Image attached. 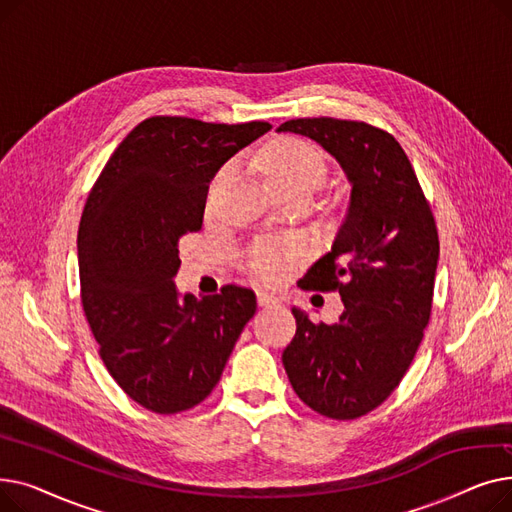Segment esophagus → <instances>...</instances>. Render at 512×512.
<instances>
[{"instance_id":"esophagus-1","label":"esophagus","mask_w":512,"mask_h":512,"mask_svg":"<svg viewBox=\"0 0 512 512\" xmlns=\"http://www.w3.org/2000/svg\"><path fill=\"white\" fill-rule=\"evenodd\" d=\"M257 303L261 307H274L280 303V299L276 297L274 292H267V290H257Z\"/></svg>"}]
</instances>
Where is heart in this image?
<instances>
[{"label": "heart", "instance_id": "b5f03b06", "mask_svg": "<svg viewBox=\"0 0 512 512\" xmlns=\"http://www.w3.org/2000/svg\"><path fill=\"white\" fill-rule=\"evenodd\" d=\"M261 174L270 188H315L326 176V159L313 145L299 139H282L272 143L261 153L259 159ZM230 168H224V178ZM297 257V247L292 242L284 245H259L247 259L249 270L261 280H280L290 270L292 259Z\"/></svg>", "mask_w": 512, "mask_h": 512}]
</instances>
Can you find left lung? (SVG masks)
<instances>
[{
    "label": "left lung",
    "mask_w": 512,
    "mask_h": 512,
    "mask_svg": "<svg viewBox=\"0 0 512 512\" xmlns=\"http://www.w3.org/2000/svg\"><path fill=\"white\" fill-rule=\"evenodd\" d=\"M278 132L319 143L351 182L332 251L299 282L305 290H338L344 311L328 326L294 307L297 334L282 363L307 407L338 421L357 419L394 392L423 340L440 255L436 220L390 132L336 118L288 120Z\"/></svg>",
    "instance_id": "obj_1"
}]
</instances>
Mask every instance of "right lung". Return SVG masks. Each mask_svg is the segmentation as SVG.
I'll use <instances>...</instances> for the list:
<instances>
[{"instance_id": "1", "label": "right lung", "mask_w": 512, "mask_h": 512, "mask_svg": "<svg viewBox=\"0 0 512 512\" xmlns=\"http://www.w3.org/2000/svg\"><path fill=\"white\" fill-rule=\"evenodd\" d=\"M270 128L147 118L91 188L78 226L80 301L107 371L153 413L205 400L255 315L251 288L228 284L220 294L180 299L174 276L178 240L203 226L211 178Z\"/></svg>"}]
</instances>
